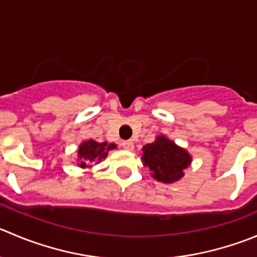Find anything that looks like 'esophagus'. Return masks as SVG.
Segmentation results:
<instances>
[{"label": "esophagus", "instance_id": "esophagus-1", "mask_svg": "<svg viewBox=\"0 0 257 257\" xmlns=\"http://www.w3.org/2000/svg\"><path fill=\"white\" fill-rule=\"evenodd\" d=\"M121 147H123L124 149H126V151H133L134 149V143L131 141H124L123 143H121Z\"/></svg>", "mask_w": 257, "mask_h": 257}]
</instances>
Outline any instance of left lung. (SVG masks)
Here are the masks:
<instances>
[{
    "label": "left lung",
    "mask_w": 257,
    "mask_h": 257,
    "mask_svg": "<svg viewBox=\"0 0 257 257\" xmlns=\"http://www.w3.org/2000/svg\"><path fill=\"white\" fill-rule=\"evenodd\" d=\"M143 164L152 171V177L163 183H172L184 176L183 171L191 164L192 157L186 149L177 146L164 136L157 137L153 143L146 144Z\"/></svg>",
    "instance_id": "left-lung-1"
}]
</instances>
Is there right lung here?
Wrapping results in <instances>:
<instances>
[{"instance_id": "add662e5", "label": "right lung", "mask_w": 257, "mask_h": 257, "mask_svg": "<svg viewBox=\"0 0 257 257\" xmlns=\"http://www.w3.org/2000/svg\"><path fill=\"white\" fill-rule=\"evenodd\" d=\"M115 148L116 144L114 143L108 144L106 142H104V143H98V142L93 141V139L83 142V143L79 146L78 151L79 167L85 168V167H88L89 163H94V162L99 163V162H101L103 159L106 158L109 151Z\"/></svg>"}]
</instances>
